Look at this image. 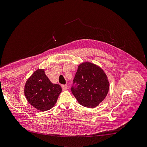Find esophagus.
I'll list each match as a JSON object with an SVG mask.
<instances>
[{
  "label": "esophagus",
  "instance_id": "1",
  "mask_svg": "<svg viewBox=\"0 0 147 147\" xmlns=\"http://www.w3.org/2000/svg\"><path fill=\"white\" fill-rule=\"evenodd\" d=\"M62 89L63 90H65L67 89V85H62Z\"/></svg>",
  "mask_w": 147,
  "mask_h": 147
}]
</instances>
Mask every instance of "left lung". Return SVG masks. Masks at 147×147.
Here are the masks:
<instances>
[{"label":"left lung","mask_w":147,"mask_h":147,"mask_svg":"<svg viewBox=\"0 0 147 147\" xmlns=\"http://www.w3.org/2000/svg\"><path fill=\"white\" fill-rule=\"evenodd\" d=\"M109 89L107 77L100 67L89 62L78 66L71 92L80 105L96 107L105 99Z\"/></svg>","instance_id":"obj_1"}]
</instances>
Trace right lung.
<instances>
[{
	"label": "right lung",
	"instance_id": "1",
	"mask_svg": "<svg viewBox=\"0 0 147 147\" xmlns=\"http://www.w3.org/2000/svg\"><path fill=\"white\" fill-rule=\"evenodd\" d=\"M62 90L60 85L50 82L44 69H38L26 82L24 94L32 106L46 111L53 107Z\"/></svg>",
	"mask_w": 147,
	"mask_h": 147
}]
</instances>
